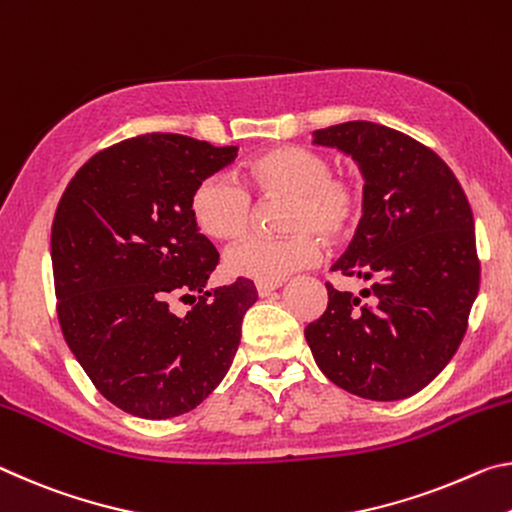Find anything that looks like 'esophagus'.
<instances>
[{
	"mask_svg": "<svg viewBox=\"0 0 512 512\" xmlns=\"http://www.w3.org/2000/svg\"><path fill=\"white\" fill-rule=\"evenodd\" d=\"M281 288V281L279 283H256V292H258V297H267V295H272L274 290H279Z\"/></svg>",
	"mask_w": 512,
	"mask_h": 512,
	"instance_id": "34e87169",
	"label": "esophagus"
}]
</instances>
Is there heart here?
I'll list each match as a JSON object with an SVG mask.
<instances>
[{
    "label": "heart",
    "mask_w": 512,
    "mask_h": 512,
    "mask_svg": "<svg viewBox=\"0 0 512 512\" xmlns=\"http://www.w3.org/2000/svg\"><path fill=\"white\" fill-rule=\"evenodd\" d=\"M245 185L226 174H208L190 195L197 229L213 240H233L256 215V201L288 199L281 215L286 236H247L226 251V270L258 283H279L288 274L313 265L322 241L335 245L356 231L363 215V192L354 179L333 172L326 154L306 145H281L245 165Z\"/></svg>",
    "instance_id": "heart-1"
}]
</instances>
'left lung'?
<instances>
[{"mask_svg":"<svg viewBox=\"0 0 512 512\" xmlns=\"http://www.w3.org/2000/svg\"><path fill=\"white\" fill-rule=\"evenodd\" d=\"M313 136L365 177L363 217L331 270L365 281L371 301L326 283L329 304L306 342L342 390L406 399L445 370L467 331L481 281L472 208L449 165L406 133L356 120Z\"/></svg>","mask_w":512,"mask_h":512,"instance_id":"1","label":"left lung"}]
</instances>
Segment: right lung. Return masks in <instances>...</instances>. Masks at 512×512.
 <instances>
[{
    "label": "right lung",
    "mask_w": 512,
    "mask_h": 512,
    "mask_svg": "<svg viewBox=\"0 0 512 512\" xmlns=\"http://www.w3.org/2000/svg\"><path fill=\"white\" fill-rule=\"evenodd\" d=\"M238 147L145 133L79 167L52 224L56 313L67 347L124 413L167 420L229 372L254 283L204 290L220 254L190 213L197 183ZM174 298L191 299L186 316Z\"/></svg>",
    "instance_id": "1"
}]
</instances>
